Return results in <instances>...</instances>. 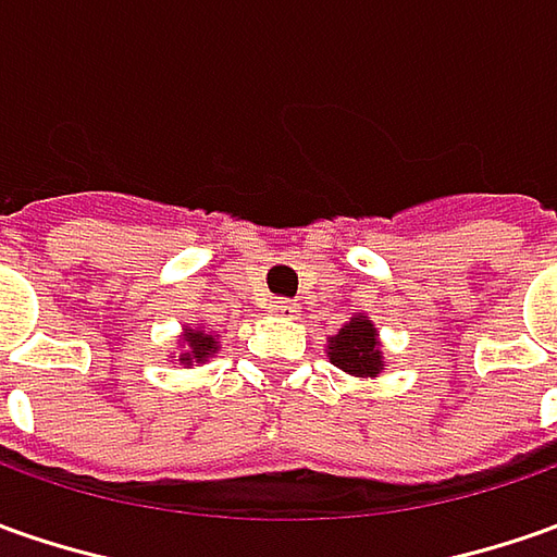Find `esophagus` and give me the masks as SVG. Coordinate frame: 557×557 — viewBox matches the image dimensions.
<instances>
[{
	"mask_svg": "<svg viewBox=\"0 0 557 557\" xmlns=\"http://www.w3.org/2000/svg\"><path fill=\"white\" fill-rule=\"evenodd\" d=\"M274 317H296V305L293 301H286V298H277V301H271V308H268Z\"/></svg>",
	"mask_w": 557,
	"mask_h": 557,
	"instance_id": "esophagus-1",
	"label": "esophagus"
}]
</instances>
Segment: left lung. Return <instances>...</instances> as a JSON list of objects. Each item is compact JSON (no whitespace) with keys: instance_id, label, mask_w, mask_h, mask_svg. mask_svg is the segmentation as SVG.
<instances>
[{"instance_id":"left-lung-1","label":"left lung","mask_w":557,"mask_h":557,"mask_svg":"<svg viewBox=\"0 0 557 557\" xmlns=\"http://www.w3.org/2000/svg\"><path fill=\"white\" fill-rule=\"evenodd\" d=\"M326 357L333 367L355 379H375L388 367L382 355L379 330L367 314H355L336 336L326 338Z\"/></svg>"}]
</instances>
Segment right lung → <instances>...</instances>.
<instances>
[{
	"instance_id": "1",
	"label": "right lung",
	"mask_w": 557,
	"mask_h": 557,
	"mask_svg": "<svg viewBox=\"0 0 557 557\" xmlns=\"http://www.w3.org/2000/svg\"><path fill=\"white\" fill-rule=\"evenodd\" d=\"M178 363H184V367H200V363H206L209 357L219 355V336L215 333H209L206 326H200V323H194V326H184L182 336H178Z\"/></svg>"
}]
</instances>
